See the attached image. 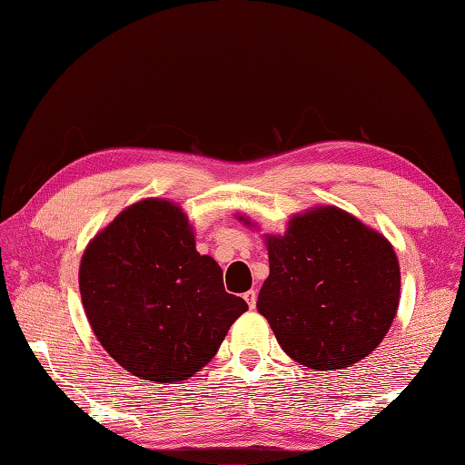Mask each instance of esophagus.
Segmentation results:
<instances>
[{
	"label": "esophagus",
	"mask_w": 465,
	"mask_h": 465,
	"mask_svg": "<svg viewBox=\"0 0 465 465\" xmlns=\"http://www.w3.org/2000/svg\"><path fill=\"white\" fill-rule=\"evenodd\" d=\"M244 301L249 302L251 308H254V306H256V291H249V292H246V294H244Z\"/></svg>",
	"instance_id": "34e87169"
}]
</instances>
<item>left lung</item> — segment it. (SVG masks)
I'll use <instances>...</instances> for the list:
<instances>
[{
  "label": "left lung",
  "mask_w": 465,
  "mask_h": 465,
  "mask_svg": "<svg viewBox=\"0 0 465 465\" xmlns=\"http://www.w3.org/2000/svg\"><path fill=\"white\" fill-rule=\"evenodd\" d=\"M264 241L271 274L256 308L284 352L316 372L372 354L400 302V264L386 236L338 206H316Z\"/></svg>",
  "instance_id": "1"
}]
</instances>
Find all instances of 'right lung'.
Listing matches in <instances>:
<instances>
[{
  "mask_svg": "<svg viewBox=\"0 0 465 465\" xmlns=\"http://www.w3.org/2000/svg\"><path fill=\"white\" fill-rule=\"evenodd\" d=\"M89 324L109 356L141 380H189L249 311L214 259L199 254L179 204L127 206L89 242L79 266Z\"/></svg>",
  "mask_w": 465,
  "mask_h": 465,
  "instance_id": "1",
  "label": "right lung"
}]
</instances>
